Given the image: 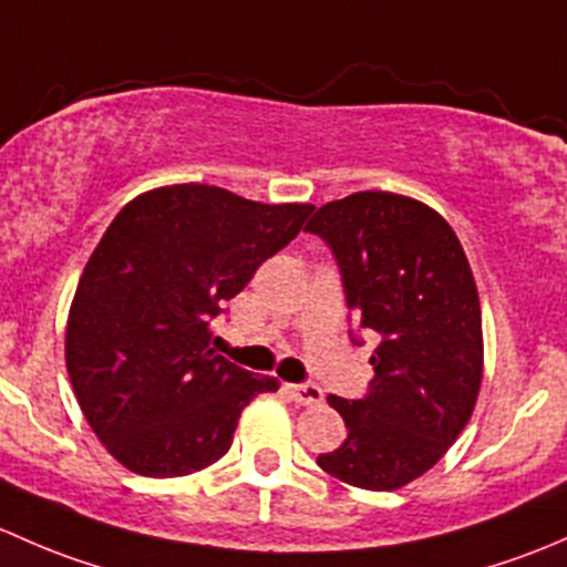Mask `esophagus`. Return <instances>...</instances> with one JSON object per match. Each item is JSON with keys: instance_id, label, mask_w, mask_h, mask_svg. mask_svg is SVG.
Listing matches in <instances>:
<instances>
[{"instance_id": "esophagus-1", "label": "esophagus", "mask_w": 567, "mask_h": 567, "mask_svg": "<svg viewBox=\"0 0 567 567\" xmlns=\"http://www.w3.org/2000/svg\"><path fill=\"white\" fill-rule=\"evenodd\" d=\"M289 393H291V399L297 401V404H302V406H313V404H322V399H324V393H322V388H319V384H289Z\"/></svg>"}]
</instances>
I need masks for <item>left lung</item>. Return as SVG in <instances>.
I'll list each match as a JSON object with an SVG mask.
<instances>
[{"label": "left lung", "mask_w": 567, "mask_h": 567, "mask_svg": "<svg viewBox=\"0 0 567 567\" xmlns=\"http://www.w3.org/2000/svg\"><path fill=\"white\" fill-rule=\"evenodd\" d=\"M306 231L332 248L349 308L377 341L369 395L327 399L349 434L317 464L349 486L395 492L445 456L475 410L483 382L475 276L451 224L390 190L327 202Z\"/></svg>", "instance_id": "obj_1"}]
</instances>
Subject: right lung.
Returning a JSON list of instances; mask_svg holds the SVG:
<instances>
[{"mask_svg": "<svg viewBox=\"0 0 567 567\" xmlns=\"http://www.w3.org/2000/svg\"><path fill=\"white\" fill-rule=\"evenodd\" d=\"M311 209L183 183L116 213L70 302L65 363L86 423L125 470L179 477L215 464L245 406L281 388L215 354L209 322Z\"/></svg>", "mask_w": 567, "mask_h": 567, "instance_id": "obj_1", "label": "right lung"}]
</instances>
